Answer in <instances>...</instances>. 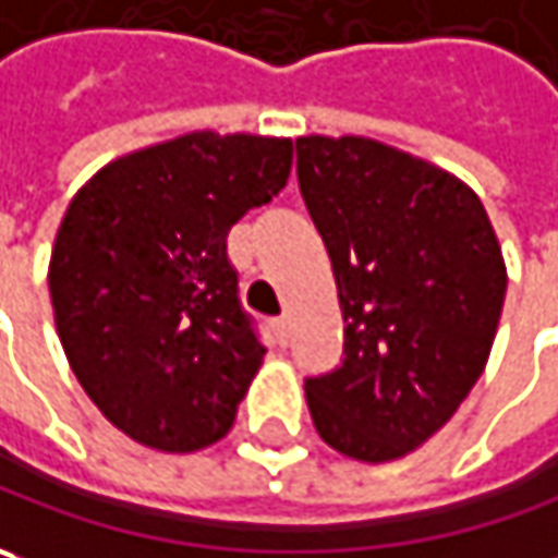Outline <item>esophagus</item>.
Segmentation results:
<instances>
[{
	"mask_svg": "<svg viewBox=\"0 0 558 558\" xmlns=\"http://www.w3.org/2000/svg\"><path fill=\"white\" fill-rule=\"evenodd\" d=\"M271 327H275V337H278L280 347H287V340H290V318H287V315H283V318H275Z\"/></svg>",
	"mask_w": 558,
	"mask_h": 558,
	"instance_id": "1",
	"label": "esophagus"
}]
</instances>
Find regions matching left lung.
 <instances>
[{
  "mask_svg": "<svg viewBox=\"0 0 558 558\" xmlns=\"http://www.w3.org/2000/svg\"><path fill=\"white\" fill-rule=\"evenodd\" d=\"M296 174L343 308V365L305 380L315 430L359 462L418 449L481 377L506 262L477 193L368 136H300Z\"/></svg>",
  "mask_w": 558,
  "mask_h": 558,
  "instance_id": "8db88e82",
  "label": "left lung"
}]
</instances>
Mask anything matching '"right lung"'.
Returning <instances> with one entry per match:
<instances>
[{"label": "right lung", "mask_w": 558, "mask_h": 558, "mask_svg": "<svg viewBox=\"0 0 558 558\" xmlns=\"http://www.w3.org/2000/svg\"><path fill=\"white\" fill-rule=\"evenodd\" d=\"M293 140L193 131L109 161L49 258L71 372L118 430L161 452L218 444L265 347L236 296L228 231L283 190Z\"/></svg>", "instance_id": "obj_1"}]
</instances>
